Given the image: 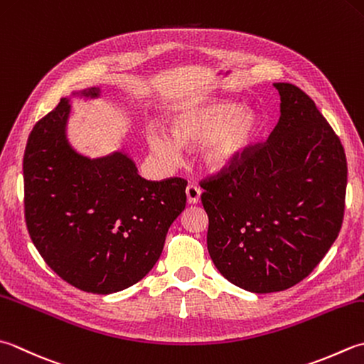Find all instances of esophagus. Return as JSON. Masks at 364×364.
Here are the masks:
<instances>
[{
	"label": "esophagus",
	"instance_id": "esophagus-1",
	"mask_svg": "<svg viewBox=\"0 0 364 364\" xmlns=\"http://www.w3.org/2000/svg\"><path fill=\"white\" fill-rule=\"evenodd\" d=\"M186 196H188V202L189 203H197L200 200V196H202V189L197 186V184H189L186 188Z\"/></svg>",
	"mask_w": 364,
	"mask_h": 364
}]
</instances>
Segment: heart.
<instances>
[{"label": "heart", "mask_w": 364, "mask_h": 364, "mask_svg": "<svg viewBox=\"0 0 364 364\" xmlns=\"http://www.w3.org/2000/svg\"><path fill=\"white\" fill-rule=\"evenodd\" d=\"M260 118L252 109L227 101H202L180 105L172 117V134L158 126L148 127L146 140L167 167L183 162V145L206 144L203 166L213 173L227 172L243 159L257 139Z\"/></svg>", "instance_id": "heart-1"}]
</instances>
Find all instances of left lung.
I'll return each mask as SVG.
<instances>
[{"label": "left lung", "instance_id": "left-lung-1", "mask_svg": "<svg viewBox=\"0 0 364 364\" xmlns=\"http://www.w3.org/2000/svg\"><path fill=\"white\" fill-rule=\"evenodd\" d=\"M274 88L281 117L268 140L200 183L210 257L227 281L254 294L309 276L338 238L346 206L339 137L303 90Z\"/></svg>", "mask_w": 364, "mask_h": 364}]
</instances>
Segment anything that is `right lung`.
Returning <instances> with one entry per match:
<instances>
[{
    "mask_svg": "<svg viewBox=\"0 0 364 364\" xmlns=\"http://www.w3.org/2000/svg\"><path fill=\"white\" fill-rule=\"evenodd\" d=\"M99 97L92 87L74 96ZM69 97L39 119L23 158L25 219L47 265L70 286L109 295L145 277L186 206V180L148 181L124 151L91 159L70 146Z\"/></svg>",
    "mask_w": 364,
    "mask_h": 364,
    "instance_id": "obj_1",
    "label": "right lung"
}]
</instances>
